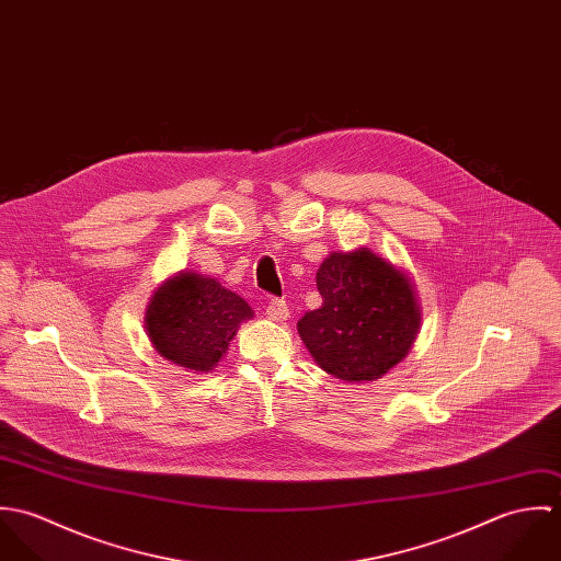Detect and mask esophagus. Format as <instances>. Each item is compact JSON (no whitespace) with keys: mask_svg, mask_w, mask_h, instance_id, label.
I'll return each instance as SVG.
<instances>
[{"mask_svg":"<svg viewBox=\"0 0 561 561\" xmlns=\"http://www.w3.org/2000/svg\"><path fill=\"white\" fill-rule=\"evenodd\" d=\"M265 316H267V320L285 321L289 318V307L280 298H270L267 307H265Z\"/></svg>","mask_w":561,"mask_h":561,"instance_id":"1","label":"esophagus"}]
</instances>
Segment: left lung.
<instances>
[{"instance_id": "obj_1", "label": "left lung", "mask_w": 561, "mask_h": 561, "mask_svg": "<svg viewBox=\"0 0 561 561\" xmlns=\"http://www.w3.org/2000/svg\"><path fill=\"white\" fill-rule=\"evenodd\" d=\"M321 307L298 332L323 371L363 382L385 376L414 343L421 316L410 280L371 250L332 252L318 270Z\"/></svg>"}]
</instances>
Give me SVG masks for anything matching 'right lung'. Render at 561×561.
<instances>
[{
	"label": "right lung",
	"mask_w": 561,
	"mask_h": 561,
	"mask_svg": "<svg viewBox=\"0 0 561 561\" xmlns=\"http://www.w3.org/2000/svg\"><path fill=\"white\" fill-rule=\"evenodd\" d=\"M252 309L218 280L183 272L165 280L147 311V332L161 356L192 371H209Z\"/></svg>",
	"instance_id": "1"
}]
</instances>
